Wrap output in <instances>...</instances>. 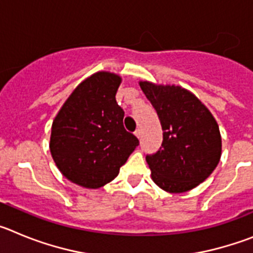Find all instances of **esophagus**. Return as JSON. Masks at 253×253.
<instances>
[{
	"mask_svg": "<svg viewBox=\"0 0 253 253\" xmlns=\"http://www.w3.org/2000/svg\"><path fill=\"white\" fill-rule=\"evenodd\" d=\"M134 134H135V137H137L138 139H139V138L142 137V130H140V129H137V130H135V133H134Z\"/></svg>",
	"mask_w": 253,
	"mask_h": 253,
	"instance_id": "esophagus-1",
	"label": "esophagus"
}]
</instances>
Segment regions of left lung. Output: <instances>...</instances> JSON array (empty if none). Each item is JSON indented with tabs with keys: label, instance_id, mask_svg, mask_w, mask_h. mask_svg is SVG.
<instances>
[{
	"label": "left lung",
	"instance_id": "obj_1",
	"mask_svg": "<svg viewBox=\"0 0 253 253\" xmlns=\"http://www.w3.org/2000/svg\"><path fill=\"white\" fill-rule=\"evenodd\" d=\"M157 111L162 147L147 156L153 182L171 194L186 193L207 180L222 156V137L213 114L189 90L140 81Z\"/></svg>",
	"mask_w": 253,
	"mask_h": 253
}]
</instances>
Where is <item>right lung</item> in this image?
Masks as SVG:
<instances>
[{"instance_id": "add662e5", "label": "right lung", "mask_w": 253, "mask_h": 253, "mask_svg": "<svg viewBox=\"0 0 253 253\" xmlns=\"http://www.w3.org/2000/svg\"><path fill=\"white\" fill-rule=\"evenodd\" d=\"M122 77L96 72L76 87L51 124V157L60 173L86 189H99L119 175L139 144L124 129L115 99Z\"/></svg>"}]
</instances>
